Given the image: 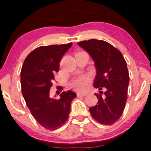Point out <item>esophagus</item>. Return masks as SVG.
Instances as JSON below:
<instances>
[{
	"label": "esophagus",
	"instance_id": "obj_1",
	"mask_svg": "<svg viewBox=\"0 0 151 151\" xmlns=\"http://www.w3.org/2000/svg\"><path fill=\"white\" fill-rule=\"evenodd\" d=\"M86 92H77V96H86Z\"/></svg>",
	"mask_w": 151,
	"mask_h": 151
}]
</instances>
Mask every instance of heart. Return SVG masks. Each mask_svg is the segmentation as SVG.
Returning <instances> with one entry per match:
<instances>
[{
  "label": "heart",
  "instance_id": "b5f03b06",
  "mask_svg": "<svg viewBox=\"0 0 151 151\" xmlns=\"http://www.w3.org/2000/svg\"><path fill=\"white\" fill-rule=\"evenodd\" d=\"M90 81V76L88 74H82L72 81V87L77 90H84L88 85Z\"/></svg>",
  "mask_w": 151,
  "mask_h": 151
}]
</instances>
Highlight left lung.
<instances>
[{
  "mask_svg": "<svg viewBox=\"0 0 151 151\" xmlns=\"http://www.w3.org/2000/svg\"><path fill=\"white\" fill-rule=\"evenodd\" d=\"M77 44L89 54L96 69L93 86L100 91L95 93L98 102L89 109L90 114L100 124H114L122 115L127 101L129 74L126 60L117 48L106 41L91 39Z\"/></svg>",
  "mask_w": 151,
  "mask_h": 151,
  "instance_id": "8db88e82",
  "label": "left lung"
}]
</instances>
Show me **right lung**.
Returning <instances> with one entry per match:
<instances>
[{
    "label": "right lung",
    "instance_id": "add662e5",
    "mask_svg": "<svg viewBox=\"0 0 151 151\" xmlns=\"http://www.w3.org/2000/svg\"><path fill=\"white\" fill-rule=\"evenodd\" d=\"M72 42L40 46L27 55L20 72L22 93L32 116L47 130L54 131L65 124L71 104L76 97L72 91H63L60 99L50 96V90L60 62Z\"/></svg>",
    "mask_w": 151,
    "mask_h": 151
}]
</instances>
